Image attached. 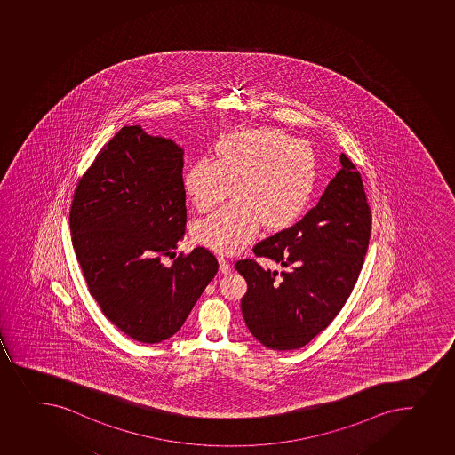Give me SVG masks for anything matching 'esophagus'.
<instances>
[{
  "label": "esophagus",
  "mask_w": 455,
  "mask_h": 455,
  "mask_svg": "<svg viewBox=\"0 0 455 455\" xmlns=\"http://www.w3.org/2000/svg\"><path fill=\"white\" fill-rule=\"evenodd\" d=\"M219 263H220V272L221 274H230V270H232V266H230L229 260H226L225 257H219Z\"/></svg>",
  "instance_id": "esophagus-1"
}]
</instances>
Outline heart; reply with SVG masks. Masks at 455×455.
Instances as JSON below:
<instances>
[{
    "label": "heart",
    "mask_w": 455,
    "mask_h": 455,
    "mask_svg": "<svg viewBox=\"0 0 455 455\" xmlns=\"http://www.w3.org/2000/svg\"><path fill=\"white\" fill-rule=\"evenodd\" d=\"M316 179V156L305 140L278 128L230 132L214 148V161L199 159L185 174L199 212L234 192L232 203L196 223L195 238L219 252L241 251L261 225L275 230L294 223L309 205Z\"/></svg>",
    "instance_id": "obj_1"
}]
</instances>
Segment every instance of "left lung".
Segmentation results:
<instances>
[{"label":"left lung","mask_w":455,"mask_h":455,"mask_svg":"<svg viewBox=\"0 0 455 455\" xmlns=\"http://www.w3.org/2000/svg\"><path fill=\"white\" fill-rule=\"evenodd\" d=\"M340 163L316 207L252 248L257 257L283 266L279 278L251 259L235 265L248 285L241 300L245 325L272 350H296L323 331L361 274L371 212L361 174L346 155Z\"/></svg>","instance_id":"1"}]
</instances>
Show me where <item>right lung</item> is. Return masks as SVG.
Returning <instances> with one entry per match:
<instances>
[{"label": "right lung", "instance_id": "right-lung-1", "mask_svg": "<svg viewBox=\"0 0 455 455\" xmlns=\"http://www.w3.org/2000/svg\"><path fill=\"white\" fill-rule=\"evenodd\" d=\"M185 150L125 125L76 185L69 225L76 260L103 315L132 340L161 343L185 323L219 263L194 248L161 259L183 238Z\"/></svg>", "mask_w": 455, "mask_h": 455}]
</instances>
